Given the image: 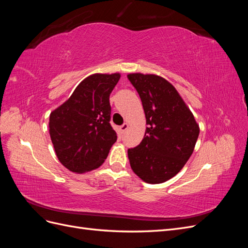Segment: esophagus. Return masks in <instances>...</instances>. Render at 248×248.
I'll return each instance as SVG.
<instances>
[{
	"label": "esophagus",
	"mask_w": 248,
	"mask_h": 248,
	"mask_svg": "<svg viewBox=\"0 0 248 248\" xmlns=\"http://www.w3.org/2000/svg\"><path fill=\"white\" fill-rule=\"evenodd\" d=\"M128 127H129V125L127 124V123H124L121 127H120V131H121V133L123 134L127 129H128Z\"/></svg>",
	"instance_id": "esophagus-1"
}]
</instances>
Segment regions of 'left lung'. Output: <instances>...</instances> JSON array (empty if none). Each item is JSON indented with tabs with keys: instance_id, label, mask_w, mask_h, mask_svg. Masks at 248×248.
Wrapping results in <instances>:
<instances>
[{
	"instance_id": "obj_1",
	"label": "left lung",
	"mask_w": 248,
	"mask_h": 248,
	"mask_svg": "<svg viewBox=\"0 0 248 248\" xmlns=\"http://www.w3.org/2000/svg\"><path fill=\"white\" fill-rule=\"evenodd\" d=\"M127 78L140 97L148 125L140 144L128 149L130 167L142 181L163 183L189 159L199 138V125L167 79L141 73Z\"/></svg>"
}]
</instances>
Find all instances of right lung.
Wrapping results in <instances>:
<instances>
[{
    "label": "right lung",
    "mask_w": 248,
    "mask_h": 248,
    "mask_svg": "<svg viewBox=\"0 0 248 248\" xmlns=\"http://www.w3.org/2000/svg\"><path fill=\"white\" fill-rule=\"evenodd\" d=\"M120 73H96L82 80L49 116V134L58 159L73 172L99 168L107 159L117 133L110 121L109 94Z\"/></svg>",
    "instance_id": "obj_1"
}]
</instances>
